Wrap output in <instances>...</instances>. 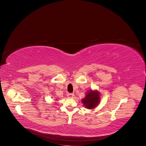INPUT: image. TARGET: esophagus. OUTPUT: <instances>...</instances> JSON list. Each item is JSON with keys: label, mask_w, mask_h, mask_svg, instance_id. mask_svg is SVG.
I'll return each mask as SVG.
<instances>
[{"label": "esophagus", "mask_w": 146, "mask_h": 146, "mask_svg": "<svg viewBox=\"0 0 146 146\" xmlns=\"http://www.w3.org/2000/svg\"><path fill=\"white\" fill-rule=\"evenodd\" d=\"M67 97H68V98H72L74 97V95L73 94H67Z\"/></svg>", "instance_id": "1"}]
</instances>
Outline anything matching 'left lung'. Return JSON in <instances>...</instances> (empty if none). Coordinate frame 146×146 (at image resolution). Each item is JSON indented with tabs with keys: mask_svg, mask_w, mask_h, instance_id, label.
I'll return each mask as SVG.
<instances>
[{
	"mask_svg": "<svg viewBox=\"0 0 146 146\" xmlns=\"http://www.w3.org/2000/svg\"><path fill=\"white\" fill-rule=\"evenodd\" d=\"M100 94L98 90H90L86 94V96L82 102L88 109H94L100 102Z\"/></svg>",
	"mask_w": 146,
	"mask_h": 146,
	"instance_id": "obj_1",
	"label": "left lung"
}]
</instances>
